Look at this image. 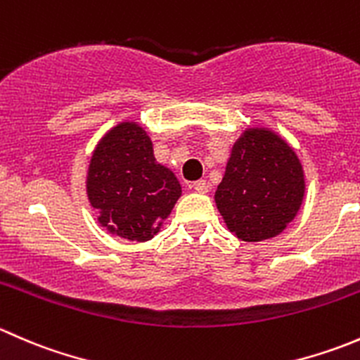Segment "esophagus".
Instances as JSON below:
<instances>
[{
    "label": "esophagus",
    "instance_id": "esophagus-1",
    "mask_svg": "<svg viewBox=\"0 0 360 360\" xmlns=\"http://www.w3.org/2000/svg\"><path fill=\"white\" fill-rule=\"evenodd\" d=\"M193 190L197 191V193H207V191H209V183H207V181H203V179L195 181Z\"/></svg>",
    "mask_w": 360,
    "mask_h": 360
}]
</instances>
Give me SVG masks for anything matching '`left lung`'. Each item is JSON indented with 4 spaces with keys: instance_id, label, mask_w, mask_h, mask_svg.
Returning a JSON list of instances; mask_svg holds the SVG:
<instances>
[{
    "instance_id": "left-lung-1",
    "label": "left lung",
    "mask_w": 360,
    "mask_h": 360,
    "mask_svg": "<svg viewBox=\"0 0 360 360\" xmlns=\"http://www.w3.org/2000/svg\"><path fill=\"white\" fill-rule=\"evenodd\" d=\"M304 190L303 163L291 144L270 127L249 125L231 146L214 200L228 230L256 244L292 223Z\"/></svg>"
}]
</instances>
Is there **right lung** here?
<instances>
[{
  "label": "right lung",
  "instance_id": "add662e5",
  "mask_svg": "<svg viewBox=\"0 0 360 360\" xmlns=\"http://www.w3.org/2000/svg\"><path fill=\"white\" fill-rule=\"evenodd\" d=\"M85 186L99 226L134 242L151 240L183 193L172 170L155 158L146 129L134 120L116 123L101 137Z\"/></svg>",
  "mask_w": 360,
  "mask_h": 360
}]
</instances>
